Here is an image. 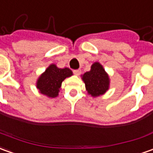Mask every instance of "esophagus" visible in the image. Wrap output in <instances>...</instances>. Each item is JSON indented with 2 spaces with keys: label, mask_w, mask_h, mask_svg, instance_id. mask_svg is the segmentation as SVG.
<instances>
[{
  "label": "esophagus",
  "mask_w": 153,
  "mask_h": 153,
  "mask_svg": "<svg viewBox=\"0 0 153 153\" xmlns=\"http://www.w3.org/2000/svg\"><path fill=\"white\" fill-rule=\"evenodd\" d=\"M74 74L75 75H79L81 74V70L80 69H76V70H74Z\"/></svg>",
  "instance_id": "obj_1"
}]
</instances>
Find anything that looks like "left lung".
I'll return each instance as SVG.
<instances>
[{"mask_svg":"<svg viewBox=\"0 0 153 153\" xmlns=\"http://www.w3.org/2000/svg\"><path fill=\"white\" fill-rule=\"evenodd\" d=\"M88 94L92 97L104 94L110 88V77L99 62H94L90 70L81 75Z\"/></svg>","mask_w":153,"mask_h":153,"instance_id":"left-lung-1","label":"left lung"}]
</instances>
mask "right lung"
Masks as SVG:
<instances>
[{
	"label": "right lung",
	"mask_w": 153,
	"mask_h": 153,
	"mask_svg": "<svg viewBox=\"0 0 153 153\" xmlns=\"http://www.w3.org/2000/svg\"><path fill=\"white\" fill-rule=\"evenodd\" d=\"M72 75L73 72L68 68H58L56 64L52 63L38 77L36 87L42 94L48 98H56L63 81Z\"/></svg>",
	"instance_id": "1"
}]
</instances>
